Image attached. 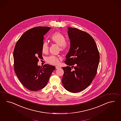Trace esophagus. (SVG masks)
<instances>
[{
	"mask_svg": "<svg viewBox=\"0 0 121 121\" xmlns=\"http://www.w3.org/2000/svg\"><path fill=\"white\" fill-rule=\"evenodd\" d=\"M56 69H60L61 67H60V66H56Z\"/></svg>",
	"mask_w": 121,
	"mask_h": 121,
	"instance_id": "obj_1",
	"label": "esophagus"
}]
</instances>
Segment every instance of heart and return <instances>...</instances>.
<instances>
[{
	"instance_id": "obj_1",
	"label": "heart",
	"mask_w": 121,
	"mask_h": 121,
	"mask_svg": "<svg viewBox=\"0 0 121 121\" xmlns=\"http://www.w3.org/2000/svg\"><path fill=\"white\" fill-rule=\"evenodd\" d=\"M50 39L52 43L59 46L61 52H65L69 48V45L65 42V38L62 33L59 32H56L53 33L50 36ZM42 52L43 54H47L49 51V45L47 42L44 41L43 43L41 48ZM60 59L55 56H51L48 57L46 61L49 64L53 65H57L59 63Z\"/></svg>"
}]
</instances>
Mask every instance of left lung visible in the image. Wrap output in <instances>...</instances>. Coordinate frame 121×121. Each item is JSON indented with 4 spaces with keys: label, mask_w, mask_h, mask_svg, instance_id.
I'll list each match as a JSON object with an SVG mask.
<instances>
[{
    "label": "left lung",
    "mask_w": 121,
    "mask_h": 121,
    "mask_svg": "<svg viewBox=\"0 0 121 121\" xmlns=\"http://www.w3.org/2000/svg\"><path fill=\"white\" fill-rule=\"evenodd\" d=\"M68 29L70 47L65 63L69 66L62 67V83L66 90L76 93L87 88L95 78L99 54L95 40L90 34L78 29ZM73 68L75 69L72 71Z\"/></svg>",
    "instance_id": "8db88e82"
}]
</instances>
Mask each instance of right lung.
<instances>
[{
  "label": "right lung",
  "mask_w": 121,
  "mask_h": 121,
  "mask_svg": "<svg viewBox=\"0 0 121 121\" xmlns=\"http://www.w3.org/2000/svg\"><path fill=\"white\" fill-rule=\"evenodd\" d=\"M50 29L39 26L27 30L17 40L13 50L14 72L22 84L32 91L43 88L56 69L48 64L37 65L42 57L43 35Z\"/></svg>",
  "instance_id": "right-lung-1"
}]
</instances>
